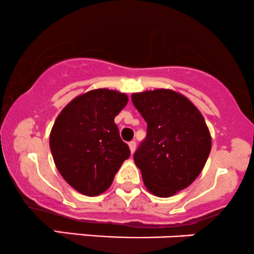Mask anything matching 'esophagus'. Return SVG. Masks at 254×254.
<instances>
[{
  "label": "esophagus",
  "instance_id": "esophagus-1",
  "mask_svg": "<svg viewBox=\"0 0 254 254\" xmlns=\"http://www.w3.org/2000/svg\"><path fill=\"white\" fill-rule=\"evenodd\" d=\"M128 146H129V150L130 153H134L135 151V148H137V143H135V140H132V142L128 143Z\"/></svg>",
  "mask_w": 254,
  "mask_h": 254
}]
</instances>
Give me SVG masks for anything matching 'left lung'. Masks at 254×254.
<instances>
[{
	"label": "left lung",
	"mask_w": 254,
	"mask_h": 254,
	"mask_svg": "<svg viewBox=\"0 0 254 254\" xmlns=\"http://www.w3.org/2000/svg\"><path fill=\"white\" fill-rule=\"evenodd\" d=\"M132 103L145 120V139L134 153L146 190L171 197L202 172L211 149L204 117L190 100L170 89L132 94Z\"/></svg>",
	"instance_id": "obj_1"
}]
</instances>
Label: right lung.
Wrapping results in <instances>:
<instances>
[{
    "mask_svg": "<svg viewBox=\"0 0 254 254\" xmlns=\"http://www.w3.org/2000/svg\"><path fill=\"white\" fill-rule=\"evenodd\" d=\"M126 94L94 89L60 112L50 133L55 165L82 194L95 197L111 186L130 150L120 137L115 117L127 105Z\"/></svg>",
    "mask_w": 254,
    "mask_h": 254,
    "instance_id": "add662e5",
    "label": "right lung"
}]
</instances>
